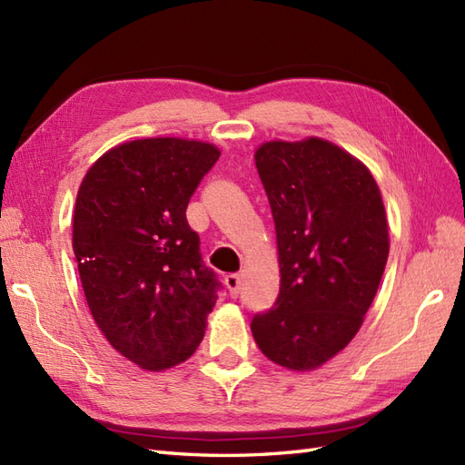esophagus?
Segmentation results:
<instances>
[{
	"label": "esophagus",
	"mask_w": 465,
	"mask_h": 465,
	"mask_svg": "<svg viewBox=\"0 0 465 465\" xmlns=\"http://www.w3.org/2000/svg\"><path fill=\"white\" fill-rule=\"evenodd\" d=\"M224 285H227L231 297H236L238 293H241V278H238L236 273L224 275Z\"/></svg>",
	"instance_id": "34e87169"
}]
</instances>
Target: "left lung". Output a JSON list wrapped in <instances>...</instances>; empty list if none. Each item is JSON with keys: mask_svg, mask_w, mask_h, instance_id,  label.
Segmentation results:
<instances>
[{"mask_svg": "<svg viewBox=\"0 0 465 465\" xmlns=\"http://www.w3.org/2000/svg\"><path fill=\"white\" fill-rule=\"evenodd\" d=\"M258 175L275 223L280 295L252 319L262 354L312 371L358 334L389 256L380 185L361 160L331 141H268Z\"/></svg>", "mask_w": 465, "mask_h": 465, "instance_id": "1", "label": "left lung"}]
</instances>
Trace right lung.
<instances>
[{
  "label": "right lung",
  "instance_id": "1",
  "mask_svg": "<svg viewBox=\"0 0 465 465\" xmlns=\"http://www.w3.org/2000/svg\"><path fill=\"white\" fill-rule=\"evenodd\" d=\"M221 150L180 136L109 148L80 183L72 248L107 342L146 371L185 361L203 341L217 280L185 209Z\"/></svg>",
  "mask_w": 465,
  "mask_h": 465
}]
</instances>
